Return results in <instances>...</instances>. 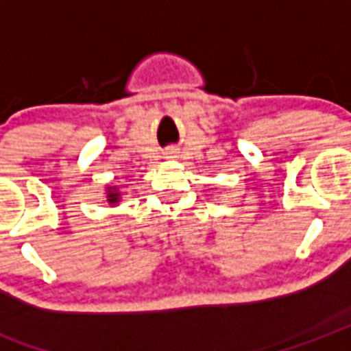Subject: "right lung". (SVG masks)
Listing matches in <instances>:
<instances>
[{
  "label": "right lung",
  "instance_id": "add662e5",
  "mask_svg": "<svg viewBox=\"0 0 351 351\" xmlns=\"http://www.w3.org/2000/svg\"><path fill=\"white\" fill-rule=\"evenodd\" d=\"M106 201L110 202L111 206H115V204L121 202V191H119L117 186H108L106 188Z\"/></svg>",
  "mask_w": 351,
  "mask_h": 351
}]
</instances>
